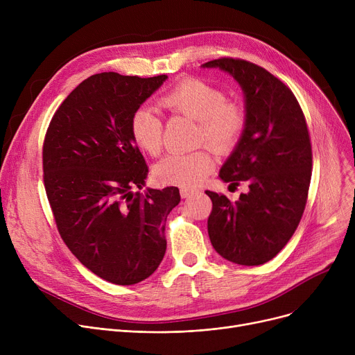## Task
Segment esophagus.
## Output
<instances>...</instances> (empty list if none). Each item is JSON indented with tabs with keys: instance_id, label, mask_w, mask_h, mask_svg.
Masks as SVG:
<instances>
[{
	"instance_id": "1",
	"label": "esophagus",
	"mask_w": 355,
	"mask_h": 355,
	"mask_svg": "<svg viewBox=\"0 0 355 355\" xmlns=\"http://www.w3.org/2000/svg\"><path fill=\"white\" fill-rule=\"evenodd\" d=\"M193 193H194V190H190V189H181V190H180L181 198H187V197H190Z\"/></svg>"
}]
</instances>
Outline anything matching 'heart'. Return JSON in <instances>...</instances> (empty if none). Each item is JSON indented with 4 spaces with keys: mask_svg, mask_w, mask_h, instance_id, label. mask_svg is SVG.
I'll return each instance as SVG.
<instances>
[{
    "mask_svg": "<svg viewBox=\"0 0 355 355\" xmlns=\"http://www.w3.org/2000/svg\"><path fill=\"white\" fill-rule=\"evenodd\" d=\"M161 103L177 114L198 122L197 144L207 142L217 153H229L237 145L246 126V112L236 102H227L225 92L200 79H187L170 92ZM130 135L144 153L157 155L162 146V121L148 105L134 110L129 122ZM216 165L209 149L190 154H170L154 168L158 182L177 187H194Z\"/></svg>",
    "mask_w": 355,
    "mask_h": 355,
    "instance_id": "obj_1",
    "label": "heart"
}]
</instances>
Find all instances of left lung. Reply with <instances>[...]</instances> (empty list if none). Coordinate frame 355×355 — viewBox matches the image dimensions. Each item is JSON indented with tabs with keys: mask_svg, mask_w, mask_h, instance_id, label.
I'll return each mask as SVG.
<instances>
[{
	"mask_svg": "<svg viewBox=\"0 0 355 355\" xmlns=\"http://www.w3.org/2000/svg\"><path fill=\"white\" fill-rule=\"evenodd\" d=\"M201 67L229 73L243 90L246 112L243 134L218 177L230 185L245 181L249 191L234 202L206 191L211 245L236 265H263L285 248L305 210L312 170L306 121L292 90L263 67L229 58Z\"/></svg>",
	"mask_w": 355,
	"mask_h": 355,
	"instance_id": "obj_1",
	"label": "left lung"
}]
</instances>
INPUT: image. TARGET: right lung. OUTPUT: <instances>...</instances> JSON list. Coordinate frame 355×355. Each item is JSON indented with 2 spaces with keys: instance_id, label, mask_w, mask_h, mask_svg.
Here are the masks:
<instances>
[{
  "instance_id": "1",
  "label": "right lung",
  "mask_w": 355,
  "mask_h": 355,
  "mask_svg": "<svg viewBox=\"0 0 355 355\" xmlns=\"http://www.w3.org/2000/svg\"><path fill=\"white\" fill-rule=\"evenodd\" d=\"M168 79L105 71L63 101L43 145L44 187L70 252L105 281L135 285L164 259L165 221L178 206L177 187L142 190L148 166L129 122Z\"/></svg>"
}]
</instances>
